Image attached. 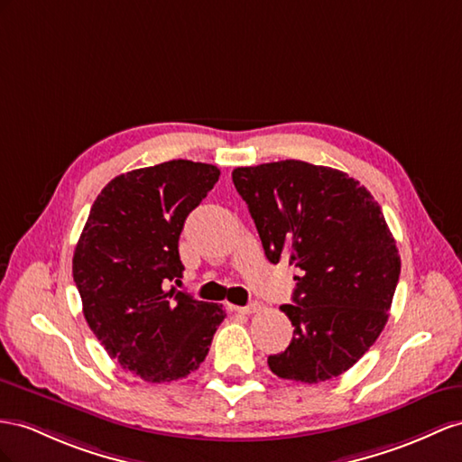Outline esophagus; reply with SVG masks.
I'll return each instance as SVG.
<instances>
[{
	"mask_svg": "<svg viewBox=\"0 0 462 462\" xmlns=\"http://www.w3.org/2000/svg\"><path fill=\"white\" fill-rule=\"evenodd\" d=\"M259 309H262V306H259L257 302H250V304H245V306H232V310L240 312V314H254Z\"/></svg>",
	"mask_w": 462,
	"mask_h": 462,
	"instance_id": "1",
	"label": "esophagus"
}]
</instances>
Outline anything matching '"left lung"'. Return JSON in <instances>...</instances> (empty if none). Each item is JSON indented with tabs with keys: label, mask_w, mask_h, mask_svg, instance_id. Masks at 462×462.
<instances>
[{
	"label": "left lung",
	"mask_w": 462,
	"mask_h": 462,
	"mask_svg": "<svg viewBox=\"0 0 462 462\" xmlns=\"http://www.w3.org/2000/svg\"><path fill=\"white\" fill-rule=\"evenodd\" d=\"M232 181L269 262L300 269L281 306L294 336L269 369L309 384L346 373L381 336L400 277L381 207L347 173L300 160L236 168Z\"/></svg>",
	"instance_id": "left-lung-1"
}]
</instances>
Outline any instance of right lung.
Masks as SVG:
<instances>
[{"instance_id": "obj_1", "label": "right lung", "mask_w": 462, "mask_h": 462, "mask_svg": "<svg viewBox=\"0 0 462 462\" xmlns=\"http://www.w3.org/2000/svg\"><path fill=\"white\" fill-rule=\"evenodd\" d=\"M217 165L171 160L116 175L81 232L72 273L84 316L109 357L146 383L197 371L226 318L220 304L165 289L183 277L180 234L215 183Z\"/></svg>"}]
</instances>
